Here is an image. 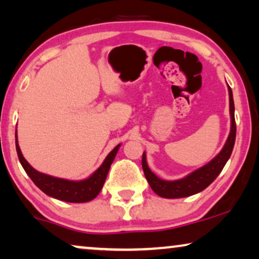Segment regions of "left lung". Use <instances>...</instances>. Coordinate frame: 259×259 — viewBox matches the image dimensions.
I'll list each match as a JSON object with an SVG mask.
<instances>
[{"instance_id":"1","label":"left lung","mask_w":259,"mask_h":259,"mask_svg":"<svg viewBox=\"0 0 259 259\" xmlns=\"http://www.w3.org/2000/svg\"><path fill=\"white\" fill-rule=\"evenodd\" d=\"M229 91V105H230V118H231V128L229 137L227 139L226 145L219 154L208 162L205 166L198 168L193 173L187 175L186 178L175 180V181H166L153 173L148 168L147 161H146V154H142V169L146 179L154 190V193L164 198H180L187 197L190 195L197 194L204 190L210 183L215 180L219 174L222 171L223 167L226 166L227 161L232 153V148L235 145L236 139V122H235V105L234 98H232V91L230 86L228 85Z\"/></svg>"}]
</instances>
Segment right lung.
I'll list each match as a JSON object with an SVG mask.
<instances>
[{"instance_id": "add662e5", "label": "right lung", "mask_w": 259, "mask_h": 259, "mask_svg": "<svg viewBox=\"0 0 259 259\" xmlns=\"http://www.w3.org/2000/svg\"><path fill=\"white\" fill-rule=\"evenodd\" d=\"M120 145H118L110 154L104 160L102 166L97 169L90 178L81 180V181H70V180L54 178V176L39 173L30 166L28 161L22 155L17 142V131H16V151L18 159L22 167L24 168L25 173L32 180V182L46 193L49 196L57 198V200L71 202V203H81V202H89L97 197V195L102 190L105 180L112 162H113L115 155Z\"/></svg>"}]
</instances>
